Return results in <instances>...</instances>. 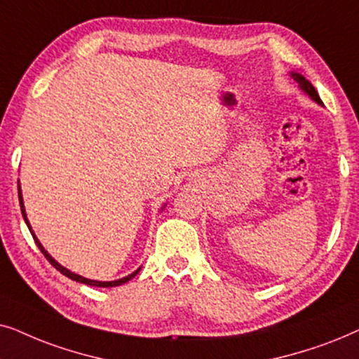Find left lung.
<instances>
[{"mask_svg":"<svg viewBox=\"0 0 359 359\" xmlns=\"http://www.w3.org/2000/svg\"><path fill=\"white\" fill-rule=\"evenodd\" d=\"M290 75H292V79L295 80V82H297V83L300 85V88H302V90H304V92L309 95V97H312V98L315 100V102H317V103H320V104H322V100H320V97H318V93H317V90H315V88H313V85H312V83H310V82H309V80H305V79H304V76H302V75H300V74H290Z\"/></svg>","mask_w":359,"mask_h":359,"instance_id":"8db88e82","label":"left lung"}]
</instances>
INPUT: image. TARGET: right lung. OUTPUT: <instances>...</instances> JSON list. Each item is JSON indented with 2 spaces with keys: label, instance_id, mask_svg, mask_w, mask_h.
I'll return each mask as SVG.
<instances>
[{
  "label": "right lung",
  "instance_id": "obj_1",
  "mask_svg": "<svg viewBox=\"0 0 359 359\" xmlns=\"http://www.w3.org/2000/svg\"><path fill=\"white\" fill-rule=\"evenodd\" d=\"M18 194H19V205H21V213H22V217H24V222H26V224H27V228H29V231H31V235H32V238H34V241H36V245H37V248H39L41 250V252L42 255L46 256V259L50 262L52 266L55 267L57 271H60L62 274L64 276H67L69 277V279H72V280H76V283H82V284H87V285H97V287H114V285H121V284H124V283H128V280L130 279H133V277H135L137 272H140V269L137 271H135L133 272V274H130V276H126V277H123V279H118V280H111V283H100V280H92V279H85V277H82V276H79V274H74V272H70L69 269H65L64 266H60L59 262H57L55 259H52V256L49 255V252H47L44 248H42V245L39 243V240H37V238L34 236V233H32V229H31V224H29V222H27V218H26V212H24V205H22V197H21V189L18 190Z\"/></svg>",
  "mask_w": 359,
  "mask_h": 359
}]
</instances>
